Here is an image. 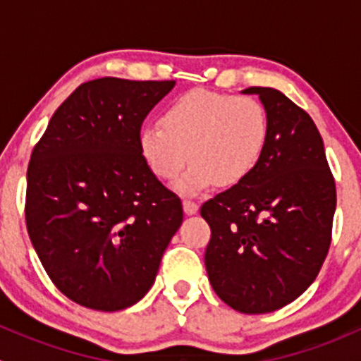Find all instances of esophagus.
Segmentation results:
<instances>
[{"mask_svg":"<svg viewBox=\"0 0 361 361\" xmlns=\"http://www.w3.org/2000/svg\"><path fill=\"white\" fill-rule=\"evenodd\" d=\"M183 209H185V213H187V214H195L199 211V206H197V202L190 201V199H185Z\"/></svg>","mask_w":361,"mask_h":361,"instance_id":"34e87169","label":"esophagus"}]
</instances>
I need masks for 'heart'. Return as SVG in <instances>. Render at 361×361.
<instances>
[{
    "label": "heart",
    "mask_w": 361,
    "mask_h": 361,
    "mask_svg": "<svg viewBox=\"0 0 361 361\" xmlns=\"http://www.w3.org/2000/svg\"><path fill=\"white\" fill-rule=\"evenodd\" d=\"M271 140V118L255 97L195 89L174 99L162 123L140 133V150L162 180H174L188 160L192 167L176 183L183 194L234 187L253 174Z\"/></svg>",
    "instance_id": "1"
}]
</instances>
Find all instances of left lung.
Returning a JSON list of instances; mask_svg holds the SVG:
<instances>
[{
  "label": "left lung",
  "mask_w": 361,
  "mask_h": 361,
  "mask_svg": "<svg viewBox=\"0 0 361 361\" xmlns=\"http://www.w3.org/2000/svg\"><path fill=\"white\" fill-rule=\"evenodd\" d=\"M243 94L260 97L271 140L248 180L202 204L211 227L204 264L225 304L264 314L293 302L316 279L332 241L337 195L311 116L271 87Z\"/></svg>",
  "instance_id": "1"
}]
</instances>
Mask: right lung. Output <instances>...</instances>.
<instances>
[{"mask_svg": "<svg viewBox=\"0 0 361 361\" xmlns=\"http://www.w3.org/2000/svg\"><path fill=\"white\" fill-rule=\"evenodd\" d=\"M174 83H82L32 150L29 239L54 285L83 307L111 312L141 300L183 221L180 197L140 150L143 120Z\"/></svg>", "mask_w": 361, "mask_h": 361, "instance_id": "add662e5", "label": "right lung"}]
</instances>
